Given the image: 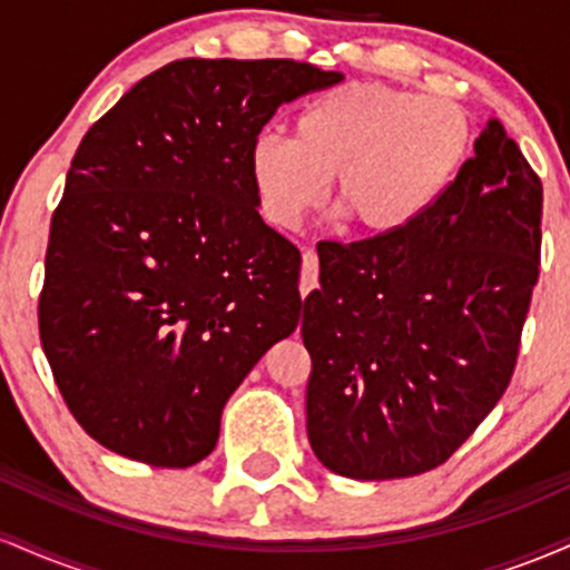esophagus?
I'll return each mask as SVG.
<instances>
[{
  "label": "esophagus",
  "mask_w": 570,
  "mask_h": 570,
  "mask_svg": "<svg viewBox=\"0 0 570 570\" xmlns=\"http://www.w3.org/2000/svg\"><path fill=\"white\" fill-rule=\"evenodd\" d=\"M318 286V254L313 248H305L303 252V267H299V294L303 299L307 292H313Z\"/></svg>",
  "instance_id": "34e87169"
}]
</instances>
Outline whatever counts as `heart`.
Instances as JSON below:
<instances>
[{"label": "heart", "mask_w": 570, "mask_h": 570, "mask_svg": "<svg viewBox=\"0 0 570 570\" xmlns=\"http://www.w3.org/2000/svg\"><path fill=\"white\" fill-rule=\"evenodd\" d=\"M472 112L455 98L383 82H348L307 101L292 139L259 134L248 149V176L263 217L294 230L332 200L358 233L396 235L442 198L469 160Z\"/></svg>", "instance_id": "heart-1"}]
</instances>
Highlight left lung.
<instances>
[{
	"mask_svg": "<svg viewBox=\"0 0 570 570\" xmlns=\"http://www.w3.org/2000/svg\"><path fill=\"white\" fill-rule=\"evenodd\" d=\"M544 187L499 120L415 225L318 244L307 440L351 480L431 472L503 396L541 265Z\"/></svg>",
	"mask_w": 570,
	"mask_h": 570,
	"instance_id": "obj_1",
	"label": "left lung"
}]
</instances>
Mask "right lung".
I'll use <instances>...</instances> for the list:
<instances>
[{
	"instance_id": "1",
	"label": "right lung",
	"mask_w": 570,
	"mask_h": 570,
	"mask_svg": "<svg viewBox=\"0 0 570 570\" xmlns=\"http://www.w3.org/2000/svg\"><path fill=\"white\" fill-rule=\"evenodd\" d=\"M340 71L181 58L90 126L50 219L39 340L77 423L117 455L185 469L299 322V252L267 227L248 149Z\"/></svg>"
}]
</instances>
